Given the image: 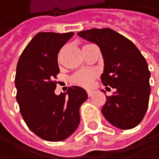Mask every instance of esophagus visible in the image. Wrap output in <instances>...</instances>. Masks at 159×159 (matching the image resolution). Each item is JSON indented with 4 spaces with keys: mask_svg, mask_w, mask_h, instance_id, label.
<instances>
[{
    "mask_svg": "<svg viewBox=\"0 0 159 159\" xmlns=\"http://www.w3.org/2000/svg\"><path fill=\"white\" fill-rule=\"evenodd\" d=\"M87 94H88L89 97H91V96L93 94V91H91V90H88V91H87Z\"/></svg>",
    "mask_w": 159,
    "mask_h": 159,
    "instance_id": "obj_1",
    "label": "esophagus"
}]
</instances>
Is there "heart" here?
<instances>
[{
  "label": "heart",
  "instance_id": "heart-1",
  "mask_svg": "<svg viewBox=\"0 0 159 159\" xmlns=\"http://www.w3.org/2000/svg\"><path fill=\"white\" fill-rule=\"evenodd\" d=\"M96 76V72L93 70H80L73 75L71 77L72 83L78 84L83 87H90L93 84V81Z\"/></svg>",
  "mask_w": 159,
  "mask_h": 159
}]
</instances>
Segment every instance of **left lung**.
<instances>
[{
    "instance_id": "8db88e82",
    "label": "left lung",
    "mask_w": 159,
    "mask_h": 159,
    "mask_svg": "<svg viewBox=\"0 0 159 159\" xmlns=\"http://www.w3.org/2000/svg\"><path fill=\"white\" fill-rule=\"evenodd\" d=\"M77 35L100 48L104 61L102 82L116 89L111 96H106L102 109L104 118L121 129L139 125L148 110L150 94V72L142 54L129 39L108 28Z\"/></svg>"
}]
</instances>
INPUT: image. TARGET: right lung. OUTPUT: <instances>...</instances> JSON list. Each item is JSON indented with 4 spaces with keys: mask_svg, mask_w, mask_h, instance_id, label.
<instances>
[{
    "mask_svg": "<svg viewBox=\"0 0 159 159\" xmlns=\"http://www.w3.org/2000/svg\"><path fill=\"white\" fill-rule=\"evenodd\" d=\"M74 32L38 33L25 48L17 64L15 86L20 111L29 129L48 141L70 137L80 123L79 109L85 90L69 87L57 95V55Z\"/></svg>",
    "mask_w": 159,
    "mask_h": 159,
    "instance_id": "obj_1",
    "label": "right lung"
}]
</instances>
